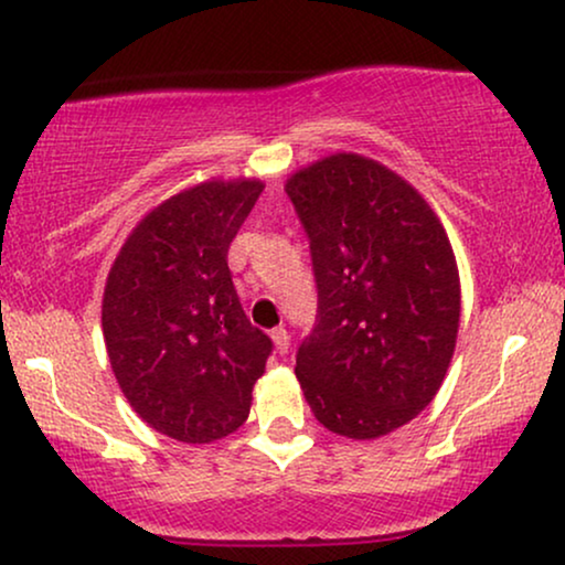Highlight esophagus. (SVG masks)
Returning <instances> with one entry per match:
<instances>
[{"mask_svg": "<svg viewBox=\"0 0 565 565\" xmlns=\"http://www.w3.org/2000/svg\"><path fill=\"white\" fill-rule=\"evenodd\" d=\"M270 339H274V347H276V352L278 354H287L289 352V331L287 328H274V331H270Z\"/></svg>", "mask_w": 565, "mask_h": 565, "instance_id": "34e87169", "label": "esophagus"}]
</instances>
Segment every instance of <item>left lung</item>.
Instances as JSON below:
<instances>
[{
  "label": "left lung",
  "instance_id": "left-lung-1",
  "mask_svg": "<svg viewBox=\"0 0 565 565\" xmlns=\"http://www.w3.org/2000/svg\"><path fill=\"white\" fill-rule=\"evenodd\" d=\"M284 190L318 281L299 385L331 433L381 438L433 402L451 365L461 318L451 242L427 200L367 156H326Z\"/></svg>",
  "mask_w": 565,
  "mask_h": 565
}]
</instances>
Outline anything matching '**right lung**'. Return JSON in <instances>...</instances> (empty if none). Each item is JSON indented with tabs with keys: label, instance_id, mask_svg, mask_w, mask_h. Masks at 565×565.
I'll use <instances>...</instances> for the list:
<instances>
[{
	"label": "right lung",
	"instance_id": "1",
	"mask_svg": "<svg viewBox=\"0 0 565 565\" xmlns=\"http://www.w3.org/2000/svg\"><path fill=\"white\" fill-rule=\"evenodd\" d=\"M260 180L192 184L148 211L106 276L102 328L114 377L135 414L180 443L245 425L270 339L234 291L232 239Z\"/></svg>",
	"mask_w": 565,
	"mask_h": 565
}]
</instances>
